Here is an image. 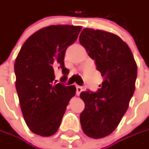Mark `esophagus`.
Masks as SVG:
<instances>
[{
    "label": "esophagus",
    "mask_w": 149,
    "mask_h": 149,
    "mask_svg": "<svg viewBox=\"0 0 149 149\" xmlns=\"http://www.w3.org/2000/svg\"><path fill=\"white\" fill-rule=\"evenodd\" d=\"M83 90L82 89V87L81 86H79V85H76V94L77 95H79V94L81 93V91Z\"/></svg>",
    "instance_id": "obj_1"
}]
</instances>
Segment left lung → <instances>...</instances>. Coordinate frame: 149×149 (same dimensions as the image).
I'll use <instances>...</instances> for the list:
<instances>
[{"mask_svg":"<svg viewBox=\"0 0 149 149\" xmlns=\"http://www.w3.org/2000/svg\"><path fill=\"white\" fill-rule=\"evenodd\" d=\"M79 40L104 78L96 93L83 91L79 95L85 105L80 113L84 133L101 139L114 131L128 109L135 90L137 64L129 45L113 33L85 28Z\"/></svg>","mask_w":149,"mask_h":149,"instance_id":"8db88e82","label":"left lung"}]
</instances>
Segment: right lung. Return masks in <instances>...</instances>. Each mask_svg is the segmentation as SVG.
<instances>
[{
  "label": "right lung",
  "instance_id": "right-lung-1",
  "mask_svg": "<svg viewBox=\"0 0 149 149\" xmlns=\"http://www.w3.org/2000/svg\"><path fill=\"white\" fill-rule=\"evenodd\" d=\"M81 26L56 25L35 32L23 44L15 62V88L20 109L30 130L43 137L54 134L66 107L75 95L74 85L55 84L61 69L66 79V49L77 40Z\"/></svg>",
  "mask_w": 149,
  "mask_h": 149
}]
</instances>
